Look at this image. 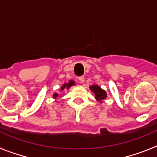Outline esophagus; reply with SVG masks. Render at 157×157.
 Returning <instances> with one entry per match:
<instances>
[{"label": "esophagus", "instance_id": "1", "mask_svg": "<svg viewBox=\"0 0 157 157\" xmlns=\"http://www.w3.org/2000/svg\"><path fill=\"white\" fill-rule=\"evenodd\" d=\"M79 82H80V83H84V77H83V76H82V77H79Z\"/></svg>", "mask_w": 157, "mask_h": 157}]
</instances>
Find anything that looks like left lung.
Listing matches in <instances>:
<instances>
[{
    "label": "left lung",
    "mask_w": 157,
    "mask_h": 157,
    "mask_svg": "<svg viewBox=\"0 0 157 157\" xmlns=\"http://www.w3.org/2000/svg\"><path fill=\"white\" fill-rule=\"evenodd\" d=\"M90 89H91V91H92V92H94L95 99L101 101V102L103 99H105L107 97L106 92H105L103 89H101L99 86L94 84V85L92 86H90Z\"/></svg>",
    "instance_id": "1"
}]
</instances>
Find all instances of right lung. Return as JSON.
<instances>
[{"mask_svg": "<svg viewBox=\"0 0 157 157\" xmlns=\"http://www.w3.org/2000/svg\"><path fill=\"white\" fill-rule=\"evenodd\" d=\"M73 85H75V82L73 81V80H70L68 83H65V84H63V86H62V87H61V89H60V90H61V91H63V90H64V89H66H66H70V87H71V86H73ZM58 95H59V94H57V93H55V94H53V96H52V97H53V98L56 99V98L58 97Z\"/></svg>", "mask_w": 157, "mask_h": 157, "instance_id": "1", "label": "right lung"}]
</instances>
